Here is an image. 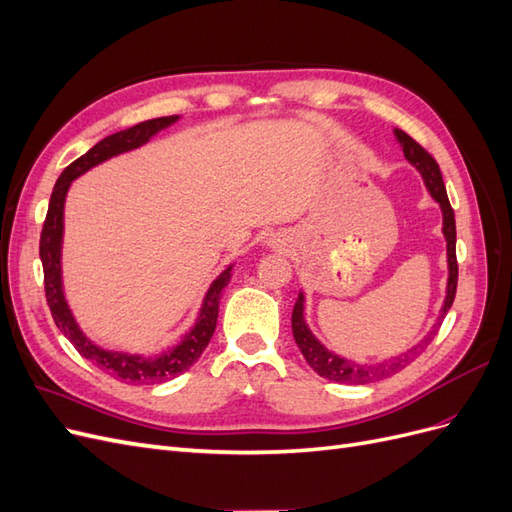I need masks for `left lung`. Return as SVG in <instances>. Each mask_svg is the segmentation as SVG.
<instances>
[{
    "mask_svg": "<svg viewBox=\"0 0 512 512\" xmlns=\"http://www.w3.org/2000/svg\"><path fill=\"white\" fill-rule=\"evenodd\" d=\"M395 136L399 145L404 147V156L410 164H414L418 170H421V175L425 179V185L429 194L438 200L440 207H442V215H444V237H446V254H448V284H446V299L442 305V314L438 318V322L433 324V329L429 331V335L423 339L421 344L414 346L412 350H408L406 354L395 356L391 361H382L376 365H359V363H352L342 359V356L333 354L331 350L324 348L318 339L312 335V331L307 329L305 318H303V294H299L297 303H294L292 309V335H294V342H297L301 354L305 356V361L309 363L318 376L339 382V384H369V382H376L382 378H389L397 371L404 369L406 365H410L418 354H421L429 344L433 335L438 333L440 324L444 320V316L448 314V309H451L453 301H455V292H457V277H459V267H457V252H455V241H457V230H455V213L451 203H448V196H446V188H444V181H442V173H440V166L438 162L433 160L427 149H423L418 145L412 136H408L404 130H397L395 128Z\"/></svg>",
    "mask_w": 512,
    "mask_h": 512,
    "instance_id": "left-lung-1",
    "label": "left lung"
}]
</instances>
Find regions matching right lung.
Returning <instances> with one entry per match:
<instances>
[{
	"label": "right lung",
	"mask_w": 512,
	"mask_h": 512,
	"mask_svg": "<svg viewBox=\"0 0 512 512\" xmlns=\"http://www.w3.org/2000/svg\"><path fill=\"white\" fill-rule=\"evenodd\" d=\"M179 117H158L141 121L136 126L115 132L106 136L104 141L91 147L85 156L74 160L70 166L64 168V173L59 175L51 200H49V211H46V220L40 232V260H42V271H44V292H46V303H49L51 316L57 324V329L64 333L70 344L79 350L81 356L87 361L96 363L106 374L113 378L128 382V384H158L166 382L170 378H177L183 371H188L198 359L200 354L205 352L209 346L215 322H218V309H220V297L222 290L230 280V267L215 280L207 292L205 303L200 307V316L194 324V329L183 337V342L175 348L166 350L160 356H153V359H145V356L136 354H123V352H111L102 350L96 344H91L89 339L81 333L79 324L72 318L70 307L64 299V288H61V237H64V203L70 183L87 173L91 166H96L108 158L117 156V153L130 151L145 145L153 134H158L170 123H175Z\"/></svg>",
	"instance_id": "add662e5"
}]
</instances>
